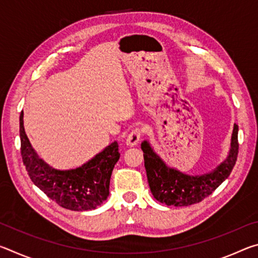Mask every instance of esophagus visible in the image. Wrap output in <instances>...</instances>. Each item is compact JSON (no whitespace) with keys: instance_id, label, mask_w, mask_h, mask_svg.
I'll return each instance as SVG.
<instances>
[{"instance_id":"34e87169","label":"esophagus","mask_w":258,"mask_h":258,"mask_svg":"<svg viewBox=\"0 0 258 258\" xmlns=\"http://www.w3.org/2000/svg\"><path fill=\"white\" fill-rule=\"evenodd\" d=\"M141 137H142V130L141 128L137 127V128L132 130V131H131V133L128 134L127 139H126V145L131 146V147L137 146L139 141H140V139H141Z\"/></svg>"}]
</instances>
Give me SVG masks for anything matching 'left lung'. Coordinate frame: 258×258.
Returning <instances> with one entry per match:
<instances>
[{"mask_svg":"<svg viewBox=\"0 0 258 258\" xmlns=\"http://www.w3.org/2000/svg\"><path fill=\"white\" fill-rule=\"evenodd\" d=\"M141 148L148 182L155 199L167 206H190L208 197L232 172L239 152L238 125L233 127L229 157L216 169L205 175L190 176L167 167L147 141Z\"/></svg>","mask_w":258,"mask_h":258,"instance_id":"left-lung-1","label":"left lung"}]
</instances>
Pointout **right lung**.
Masks as SVG:
<instances>
[{"instance_id": "add662e5", "label": "right lung", "mask_w": 258, "mask_h": 258, "mask_svg": "<svg viewBox=\"0 0 258 258\" xmlns=\"http://www.w3.org/2000/svg\"><path fill=\"white\" fill-rule=\"evenodd\" d=\"M20 113V151L30 180L59 206L71 211H91L109 196L112 169L119 159L118 143L113 142L89 163L72 171H56L38 158L24 128Z\"/></svg>"}]
</instances>
